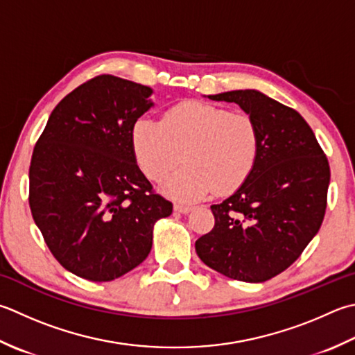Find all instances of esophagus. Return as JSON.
I'll list each match as a JSON object with an SVG mask.
<instances>
[{
    "instance_id": "esophagus-1",
    "label": "esophagus",
    "mask_w": 355,
    "mask_h": 355,
    "mask_svg": "<svg viewBox=\"0 0 355 355\" xmlns=\"http://www.w3.org/2000/svg\"><path fill=\"white\" fill-rule=\"evenodd\" d=\"M173 209H175L177 212H182V214H187L189 212L192 207L189 205H182V203H175L173 205Z\"/></svg>"
}]
</instances>
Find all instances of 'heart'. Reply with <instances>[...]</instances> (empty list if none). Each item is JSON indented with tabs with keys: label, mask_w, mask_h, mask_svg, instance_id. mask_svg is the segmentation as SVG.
Returning a JSON list of instances; mask_svg holds the SVG:
<instances>
[{
	"label": "heart",
	"mask_w": 355,
	"mask_h": 355,
	"mask_svg": "<svg viewBox=\"0 0 355 355\" xmlns=\"http://www.w3.org/2000/svg\"><path fill=\"white\" fill-rule=\"evenodd\" d=\"M260 144L251 115L200 101L177 104L162 121L141 118L134 129L137 162L150 180L168 177L183 154L186 164L166 191L187 201L237 189L254 171Z\"/></svg>",
	"instance_id": "obj_1"
}]
</instances>
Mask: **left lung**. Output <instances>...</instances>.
<instances>
[{"label":"left lung","instance_id":"1","mask_svg":"<svg viewBox=\"0 0 355 355\" xmlns=\"http://www.w3.org/2000/svg\"><path fill=\"white\" fill-rule=\"evenodd\" d=\"M211 100L237 103L260 130V155L231 197L212 205L215 225L196 241L201 261L229 279L261 283L302 255L322 226L329 163L314 132L293 107L259 90Z\"/></svg>","mask_w":355,"mask_h":355}]
</instances>
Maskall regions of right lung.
<instances>
[{
    "label": "right lung",
    "instance_id": "add662e5",
    "mask_svg": "<svg viewBox=\"0 0 355 355\" xmlns=\"http://www.w3.org/2000/svg\"><path fill=\"white\" fill-rule=\"evenodd\" d=\"M152 89L103 73L62 98L33 148L29 206L49 251L90 282L146 260L152 227L172 203L138 169L134 126Z\"/></svg>",
    "mask_w": 355,
    "mask_h": 355
}]
</instances>
